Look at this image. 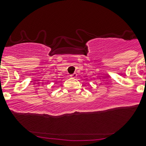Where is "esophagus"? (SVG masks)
Wrapping results in <instances>:
<instances>
[{
  "label": "esophagus",
  "instance_id": "1",
  "mask_svg": "<svg viewBox=\"0 0 146 146\" xmlns=\"http://www.w3.org/2000/svg\"><path fill=\"white\" fill-rule=\"evenodd\" d=\"M70 77L72 78H76L77 77V73H73V74H71L70 75Z\"/></svg>",
  "mask_w": 146,
  "mask_h": 146
}]
</instances>
